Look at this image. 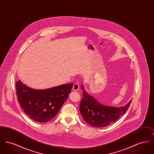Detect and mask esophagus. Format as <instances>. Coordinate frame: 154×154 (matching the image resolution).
<instances>
[{"label": "esophagus", "instance_id": "obj_1", "mask_svg": "<svg viewBox=\"0 0 154 154\" xmlns=\"http://www.w3.org/2000/svg\"><path fill=\"white\" fill-rule=\"evenodd\" d=\"M79 88H80V86H79V84L78 83H75L74 84L73 87V91H77L79 89Z\"/></svg>", "mask_w": 154, "mask_h": 154}]
</instances>
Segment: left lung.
Segmentation results:
<instances>
[{
	"mask_svg": "<svg viewBox=\"0 0 154 154\" xmlns=\"http://www.w3.org/2000/svg\"><path fill=\"white\" fill-rule=\"evenodd\" d=\"M83 97L81 101L80 111L84 121L91 126L102 128L115 122L128 109L132 100L121 107H112L99 102L81 85Z\"/></svg>",
	"mask_w": 154,
	"mask_h": 154,
	"instance_id": "left-lung-1",
	"label": "left lung"
}]
</instances>
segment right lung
I'll return each instance as SVG.
<instances>
[{
  "mask_svg": "<svg viewBox=\"0 0 154 154\" xmlns=\"http://www.w3.org/2000/svg\"><path fill=\"white\" fill-rule=\"evenodd\" d=\"M73 85L63 84L45 89L30 88L21 81L16 82L18 101L25 113L40 123L50 121L58 113Z\"/></svg>",
  "mask_w": 154,
  "mask_h": 154,
  "instance_id": "add662e5",
  "label": "right lung"
}]
</instances>
